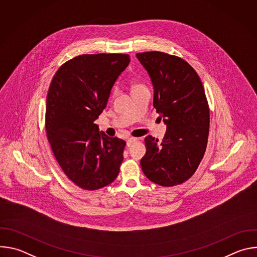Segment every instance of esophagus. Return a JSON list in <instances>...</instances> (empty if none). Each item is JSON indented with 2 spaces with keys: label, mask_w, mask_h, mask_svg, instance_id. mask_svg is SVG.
I'll list each match as a JSON object with an SVG mask.
<instances>
[{
  "label": "esophagus",
  "mask_w": 257,
  "mask_h": 257,
  "mask_svg": "<svg viewBox=\"0 0 257 257\" xmlns=\"http://www.w3.org/2000/svg\"><path fill=\"white\" fill-rule=\"evenodd\" d=\"M138 140V138H135V137H131V138H129L128 140H127V145L128 146H131L134 142H136Z\"/></svg>",
  "instance_id": "obj_1"
}]
</instances>
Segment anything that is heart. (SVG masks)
<instances>
[{
    "label": "heart",
    "mask_w": 257,
    "mask_h": 257,
    "mask_svg": "<svg viewBox=\"0 0 257 257\" xmlns=\"http://www.w3.org/2000/svg\"><path fill=\"white\" fill-rule=\"evenodd\" d=\"M139 86H142V84H136V85L134 86V88H136V87H139Z\"/></svg>",
    "instance_id": "b5f03b06"
}]
</instances>
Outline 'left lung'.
I'll list each match as a JSON object with an SVG mask.
<instances>
[{"label":"left lung","instance_id":"left-lung-1","mask_svg":"<svg viewBox=\"0 0 257 257\" xmlns=\"http://www.w3.org/2000/svg\"><path fill=\"white\" fill-rule=\"evenodd\" d=\"M149 72L154 106L167 125L162 141L144 138L146 153L140 161L144 175L164 187L182 184L196 172L209 133V106L196 71L180 57L163 52L137 53Z\"/></svg>","mask_w":257,"mask_h":257}]
</instances>
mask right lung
Returning a JSON list of instances; mask_svg holds the SVG:
<instances>
[{
	"mask_svg": "<svg viewBox=\"0 0 257 257\" xmlns=\"http://www.w3.org/2000/svg\"><path fill=\"white\" fill-rule=\"evenodd\" d=\"M129 62L126 54L80 55L64 63L51 82L47 137L65 175L84 190L102 188L119 175L126 142L99 132L94 121Z\"/></svg>",
	"mask_w": 257,
	"mask_h": 257,
	"instance_id": "1",
	"label": "right lung"
}]
</instances>
